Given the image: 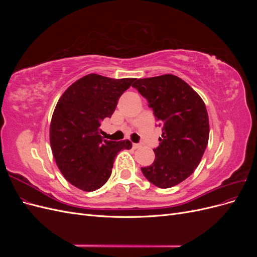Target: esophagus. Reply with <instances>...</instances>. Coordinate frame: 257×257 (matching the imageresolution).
I'll return each mask as SVG.
<instances>
[{
  "label": "esophagus",
  "instance_id": "esophagus-1",
  "mask_svg": "<svg viewBox=\"0 0 257 257\" xmlns=\"http://www.w3.org/2000/svg\"><path fill=\"white\" fill-rule=\"evenodd\" d=\"M138 148H141V145H139V144H133V149H138Z\"/></svg>",
  "mask_w": 257,
  "mask_h": 257
}]
</instances>
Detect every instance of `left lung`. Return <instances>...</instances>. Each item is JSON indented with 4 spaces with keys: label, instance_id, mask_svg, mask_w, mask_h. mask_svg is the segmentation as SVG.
Masks as SVG:
<instances>
[{
    "label": "left lung",
    "instance_id": "8db88e82",
    "mask_svg": "<svg viewBox=\"0 0 257 257\" xmlns=\"http://www.w3.org/2000/svg\"><path fill=\"white\" fill-rule=\"evenodd\" d=\"M135 80L132 87L147 98L163 132L153 149L154 162L142 172L158 188H173L190 177L203 158L209 139L206 105L175 75Z\"/></svg>",
    "mask_w": 257,
    "mask_h": 257
}]
</instances>
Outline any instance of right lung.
<instances>
[{
  "label": "right lung",
  "mask_w": 257,
  "mask_h": 257,
  "mask_svg": "<svg viewBox=\"0 0 257 257\" xmlns=\"http://www.w3.org/2000/svg\"><path fill=\"white\" fill-rule=\"evenodd\" d=\"M134 80L89 74L60 97L50 123V146L60 172L76 188L85 192L102 188L111 175L116 154L132 148L130 141L103 139L99 126L110 118Z\"/></svg>",
  "instance_id": "add662e5"
}]
</instances>
